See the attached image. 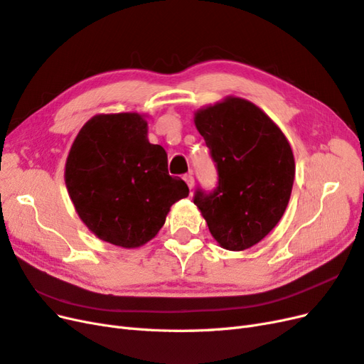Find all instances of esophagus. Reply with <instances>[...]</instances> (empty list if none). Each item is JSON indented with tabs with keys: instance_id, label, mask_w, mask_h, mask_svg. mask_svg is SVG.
Returning <instances> with one entry per match:
<instances>
[{
	"instance_id": "esophagus-1",
	"label": "esophagus",
	"mask_w": 364,
	"mask_h": 364,
	"mask_svg": "<svg viewBox=\"0 0 364 364\" xmlns=\"http://www.w3.org/2000/svg\"><path fill=\"white\" fill-rule=\"evenodd\" d=\"M182 179L186 182V185L190 186V190L193 188V185H194V178H193V173H186V174H183L182 176Z\"/></svg>"
}]
</instances>
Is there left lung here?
<instances>
[{"label":"left lung","instance_id":"obj_1","mask_svg":"<svg viewBox=\"0 0 364 364\" xmlns=\"http://www.w3.org/2000/svg\"><path fill=\"white\" fill-rule=\"evenodd\" d=\"M194 124L215 162L214 191L197 188L194 205L228 250H245L278 225L289 205L294 156L281 129L240 97L199 109Z\"/></svg>","mask_w":364,"mask_h":364}]
</instances>
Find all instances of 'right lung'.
Masks as SVG:
<instances>
[{
	"instance_id": "add662e5",
	"label": "right lung",
	"mask_w": 364,
	"mask_h": 364,
	"mask_svg": "<svg viewBox=\"0 0 364 364\" xmlns=\"http://www.w3.org/2000/svg\"><path fill=\"white\" fill-rule=\"evenodd\" d=\"M167 167V153L147 139L144 115L100 114L75 136L65 164V183L77 214L94 235L134 249L155 237L171 205L190 193Z\"/></svg>"
}]
</instances>
